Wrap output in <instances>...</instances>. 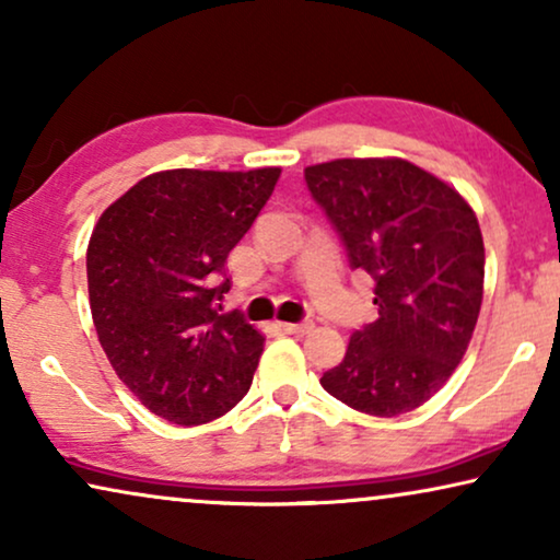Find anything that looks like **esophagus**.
Returning a JSON list of instances; mask_svg holds the SVG:
<instances>
[{
  "instance_id": "obj_1",
  "label": "esophagus",
  "mask_w": 560,
  "mask_h": 560,
  "mask_svg": "<svg viewBox=\"0 0 560 560\" xmlns=\"http://www.w3.org/2000/svg\"><path fill=\"white\" fill-rule=\"evenodd\" d=\"M280 328L285 334H295V336H301V334H308L311 328H313V324L311 320H303V324H280Z\"/></svg>"
}]
</instances>
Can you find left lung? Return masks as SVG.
Returning <instances> with one entry per match:
<instances>
[{
	"label": "left lung",
	"mask_w": 560,
	"mask_h": 560,
	"mask_svg": "<svg viewBox=\"0 0 560 560\" xmlns=\"http://www.w3.org/2000/svg\"><path fill=\"white\" fill-rule=\"evenodd\" d=\"M305 183L374 280L380 318L354 331L324 372L328 395L395 418L439 393L469 349L485 295V240L454 186L402 158H341L305 167Z\"/></svg>",
	"instance_id": "left-lung-1"
}]
</instances>
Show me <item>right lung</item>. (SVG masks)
I'll use <instances>...</instances> for the list:
<instances>
[{
  "mask_svg": "<svg viewBox=\"0 0 560 560\" xmlns=\"http://www.w3.org/2000/svg\"><path fill=\"white\" fill-rule=\"evenodd\" d=\"M280 167L152 173L98 217L86 249L96 336L117 377L155 416L201 425L247 395L265 336L219 313L232 252Z\"/></svg>",
  "mask_w": 560,
  "mask_h": 560,
  "instance_id": "obj_1",
  "label": "right lung"
}]
</instances>
